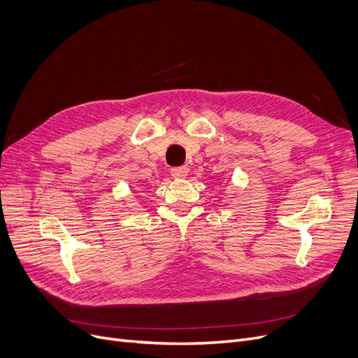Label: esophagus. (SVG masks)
<instances>
[{
	"label": "esophagus",
	"mask_w": 358,
	"mask_h": 358,
	"mask_svg": "<svg viewBox=\"0 0 358 358\" xmlns=\"http://www.w3.org/2000/svg\"><path fill=\"white\" fill-rule=\"evenodd\" d=\"M171 176L174 178H185L187 176H189V168H187V166L171 168Z\"/></svg>",
	"instance_id": "esophagus-1"
}]
</instances>
